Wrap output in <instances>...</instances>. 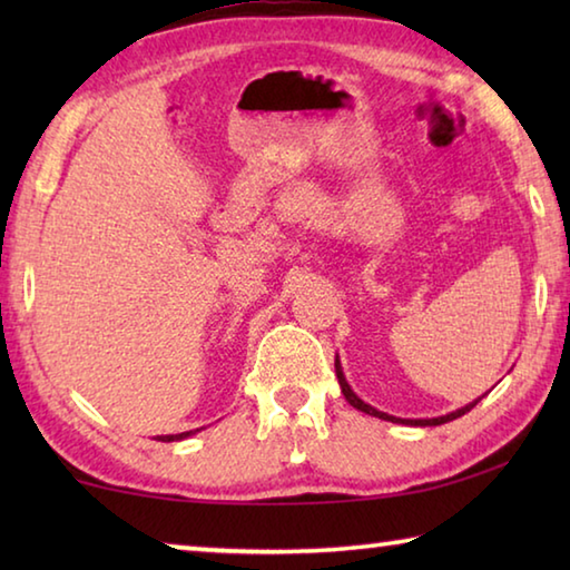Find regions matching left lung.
I'll return each instance as SVG.
<instances>
[{"instance_id":"obj_1","label":"left lung","mask_w":570,"mask_h":570,"mask_svg":"<svg viewBox=\"0 0 570 570\" xmlns=\"http://www.w3.org/2000/svg\"><path fill=\"white\" fill-rule=\"evenodd\" d=\"M334 366H336V380H340V387H342V392H344L346 402H350L352 407H356V410H360V412H366V414H372V417H380V420H387V422L414 424V428H432V424H445V422H450V420H458V417H462V414L470 412V410L475 407V404L480 402V397H478L475 402L465 404V407H460V410L450 412V414H442V417H430V420H402V417H392V414H387V412H380V410H374L372 404H366V402H362L360 397H356V394H354V392H352V387H350V382H346V377H344V372H342V364H340V356H336V360H334Z\"/></svg>"}]
</instances>
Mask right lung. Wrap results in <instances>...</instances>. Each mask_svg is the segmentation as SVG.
Returning <instances> with one entry per match:
<instances>
[{"label":"right lung","instance_id":"1","mask_svg":"<svg viewBox=\"0 0 570 570\" xmlns=\"http://www.w3.org/2000/svg\"><path fill=\"white\" fill-rule=\"evenodd\" d=\"M193 432H180V435H160L158 440H163V442H173V440H186V438H190Z\"/></svg>","mask_w":570,"mask_h":570}]
</instances>
